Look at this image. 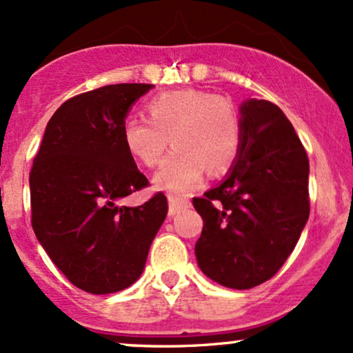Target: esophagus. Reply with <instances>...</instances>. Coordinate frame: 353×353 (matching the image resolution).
<instances>
[{
  "instance_id": "esophagus-1",
  "label": "esophagus",
  "mask_w": 353,
  "mask_h": 353,
  "mask_svg": "<svg viewBox=\"0 0 353 353\" xmlns=\"http://www.w3.org/2000/svg\"><path fill=\"white\" fill-rule=\"evenodd\" d=\"M190 202L188 199H181V197L169 196V216H176L182 209H188Z\"/></svg>"
}]
</instances>
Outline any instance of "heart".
<instances>
[{"label": "heart", "instance_id": "heart-1", "mask_svg": "<svg viewBox=\"0 0 353 353\" xmlns=\"http://www.w3.org/2000/svg\"><path fill=\"white\" fill-rule=\"evenodd\" d=\"M145 112L149 119L124 121L123 143L149 168L161 163L169 141L176 144L154 177L159 189L182 196L201 184L205 169L217 176L236 161L241 124L229 99L202 89H176L154 96Z\"/></svg>", "mask_w": 353, "mask_h": 353}]
</instances>
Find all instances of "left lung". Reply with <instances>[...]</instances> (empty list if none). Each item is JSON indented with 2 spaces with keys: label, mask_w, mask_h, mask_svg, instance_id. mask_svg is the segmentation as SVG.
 Listing matches in <instances>:
<instances>
[{
  "label": "left lung",
  "mask_w": 353,
  "mask_h": 353,
  "mask_svg": "<svg viewBox=\"0 0 353 353\" xmlns=\"http://www.w3.org/2000/svg\"><path fill=\"white\" fill-rule=\"evenodd\" d=\"M239 124L241 145L228 177L192 204L204 221L196 242L201 270L245 290L279 272L305 228L309 157L270 101H244Z\"/></svg>",
  "instance_id": "1"
}]
</instances>
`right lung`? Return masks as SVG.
I'll use <instances>...</instances> for the list:
<instances>
[{
    "mask_svg": "<svg viewBox=\"0 0 353 353\" xmlns=\"http://www.w3.org/2000/svg\"><path fill=\"white\" fill-rule=\"evenodd\" d=\"M152 84H109L61 104L30 172L31 224L72 285L89 294L128 289L143 274L168 216L157 192L137 208L117 201L149 185L123 143L129 109Z\"/></svg>",
    "mask_w": 353,
    "mask_h": 353,
    "instance_id": "add662e5",
    "label": "right lung"
}]
</instances>
